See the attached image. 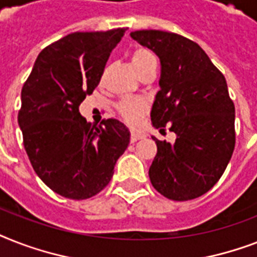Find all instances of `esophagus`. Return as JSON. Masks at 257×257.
Instances as JSON below:
<instances>
[{"mask_svg":"<svg viewBox=\"0 0 257 257\" xmlns=\"http://www.w3.org/2000/svg\"><path fill=\"white\" fill-rule=\"evenodd\" d=\"M144 137H145L144 133L139 132V131H132V133H131V141H132V143L140 140V139H144Z\"/></svg>","mask_w":257,"mask_h":257,"instance_id":"esophagus-1","label":"esophagus"}]
</instances>
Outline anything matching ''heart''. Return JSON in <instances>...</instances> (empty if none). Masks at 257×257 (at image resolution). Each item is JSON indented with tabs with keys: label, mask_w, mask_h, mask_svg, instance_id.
<instances>
[{
	"label": "heart",
	"mask_w": 257,
	"mask_h": 257,
	"mask_svg": "<svg viewBox=\"0 0 257 257\" xmlns=\"http://www.w3.org/2000/svg\"><path fill=\"white\" fill-rule=\"evenodd\" d=\"M131 62H132V66L135 68V70L139 73L140 70L156 64V57L151 50L137 49L136 52H133ZM147 108L148 106H147V102L144 100L129 97V98H125V100L121 101L120 105H118V112L128 124L136 125L140 121V117L143 116V113L147 110Z\"/></svg>",
	"instance_id": "1"
}]
</instances>
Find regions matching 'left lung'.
Masks as SVG:
<instances>
[{
    "label": "left lung",
    "instance_id": "1",
    "mask_svg": "<svg viewBox=\"0 0 257 257\" xmlns=\"http://www.w3.org/2000/svg\"><path fill=\"white\" fill-rule=\"evenodd\" d=\"M131 37L160 58L161 76L151 110L155 128L176 133L173 144L157 140L149 179L175 201L207 193L227 168L235 148V105L225 77L196 42L163 30Z\"/></svg>",
    "mask_w": 257,
    "mask_h": 257
}]
</instances>
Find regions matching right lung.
<instances>
[{"instance_id":"right-lung-1","label":"right lung","mask_w":257,"mask_h":257,"mask_svg":"<svg viewBox=\"0 0 257 257\" xmlns=\"http://www.w3.org/2000/svg\"><path fill=\"white\" fill-rule=\"evenodd\" d=\"M124 28L76 32L38 54L21 92L18 125L37 176L58 195L84 200L109 184L131 133L114 118L96 125L78 106L100 84Z\"/></svg>"}]
</instances>
